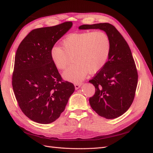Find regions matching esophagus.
I'll use <instances>...</instances> for the list:
<instances>
[{"label": "esophagus", "instance_id": "obj_1", "mask_svg": "<svg viewBox=\"0 0 153 153\" xmlns=\"http://www.w3.org/2000/svg\"><path fill=\"white\" fill-rule=\"evenodd\" d=\"M74 85H75V89H78L82 86V83H75V84Z\"/></svg>", "mask_w": 153, "mask_h": 153}]
</instances>
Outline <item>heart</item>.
Masks as SVG:
<instances>
[{
	"instance_id": "1",
	"label": "heart",
	"mask_w": 153,
	"mask_h": 153,
	"mask_svg": "<svg viewBox=\"0 0 153 153\" xmlns=\"http://www.w3.org/2000/svg\"><path fill=\"white\" fill-rule=\"evenodd\" d=\"M110 51L108 36L101 31L84 32L68 35L61 41V47L54 45L50 50V57L59 69H65L73 56V64L63 73L68 81L79 82L88 73H95L107 61Z\"/></svg>"
}]
</instances>
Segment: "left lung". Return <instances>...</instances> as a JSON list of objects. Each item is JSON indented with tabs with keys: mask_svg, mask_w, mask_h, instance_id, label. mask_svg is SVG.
<instances>
[{
	"mask_svg": "<svg viewBox=\"0 0 153 153\" xmlns=\"http://www.w3.org/2000/svg\"><path fill=\"white\" fill-rule=\"evenodd\" d=\"M79 29H100L110 41L108 61L89 82L96 89L89 98L91 108L108 119L121 116L130 107L138 82V73L131 50L120 32L108 23L82 25Z\"/></svg>",
	"mask_w": 153,
	"mask_h": 153,
	"instance_id": "8db88e82",
	"label": "left lung"
}]
</instances>
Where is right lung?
<instances>
[{
    "mask_svg": "<svg viewBox=\"0 0 153 153\" xmlns=\"http://www.w3.org/2000/svg\"><path fill=\"white\" fill-rule=\"evenodd\" d=\"M72 25L66 22L32 30L16 50L13 89L22 112L36 123L50 124L57 119L75 91L72 83L62 80L49 54Z\"/></svg>",
    "mask_w": 153,
    "mask_h": 153,
    "instance_id": "add662e5",
    "label": "right lung"
}]
</instances>
